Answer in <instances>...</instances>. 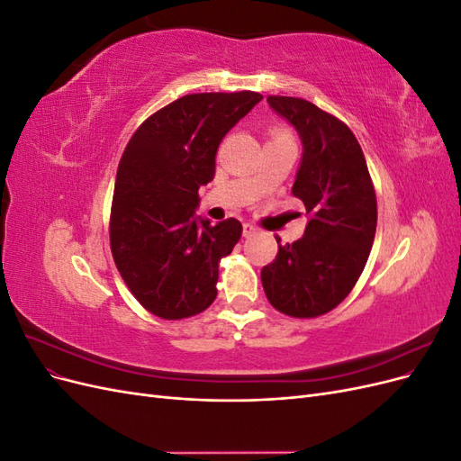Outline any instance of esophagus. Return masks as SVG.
Masks as SVG:
<instances>
[{
	"instance_id": "esophagus-1",
	"label": "esophagus",
	"mask_w": 461,
	"mask_h": 461,
	"mask_svg": "<svg viewBox=\"0 0 461 461\" xmlns=\"http://www.w3.org/2000/svg\"><path fill=\"white\" fill-rule=\"evenodd\" d=\"M256 232H258V229H256L254 225H249V222H244V227H242V234L246 236V239H248V236L256 234Z\"/></svg>"
}]
</instances>
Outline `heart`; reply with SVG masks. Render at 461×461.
<instances>
[{
  "mask_svg": "<svg viewBox=\"0 0 461 461\" xmlns=\"http://www.w3.org/2000/svg\"><path fill=\"white\" fill-rule=\"evenodd\" d=\"M276 134H283V132H276Z\"/></svg>",
  "mask_w": 461,
  "mask_h": 461,
  "instance_id": "b5f03b06",
  "label": "heart"
}]
</instances>
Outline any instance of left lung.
Segmentation results:
<instances>
[{"mask_svg": "<svg viewBox=\"0 0 461 461\" xmlns=\"http://www.w3.org/2000/svg\"><path fill=\"white\" fill-rule=\"evenodd\" d=\"M267 104L300 134L303 146L292 194L310 215L300 240L281 244L261 269L265 296L285 315H323L350 294L364 271L375 230L376 196L354 132L302 97L269 95Z\"/></svg>", "mask_w": 461, "mask_h": 461, "instance_id": "8db88e82", "label": "left lung"}]
</instances>
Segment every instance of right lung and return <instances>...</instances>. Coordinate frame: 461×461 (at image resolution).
<instances>
[{
  "instance_id": "add662e5",
  "label": "right lung",
  "mask_w": 461,
  "mask_h": 461,
  "mask_svg": "<svg viewBox=\"0 0 461 461\" xmlns=\"http://www.w3.org/2000/svg\"><path fill=\"white\" fill-rule=\"evenodd\" d=\"M263 100L258 92L178 97L132 134L117 169L109 242L134 298L161 319L198 315L217 296L219 261L240 240V221L194 215L215 176L225 134Z\"/></svg>"
}]
</instances>
